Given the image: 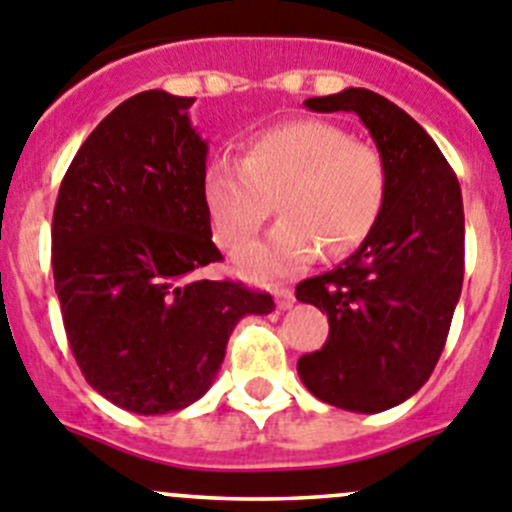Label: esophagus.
Here are the masks:
<instances>
[{
  "mask_svg": "<svg viewBox=\"0 0 512 512\" xmlns=\"http://www.w3.org/2000/svg\"><path fill=\"white\" fill-rule=\"evenodd\" d=\"M275 303H278L280 310L293 308V303H295L293 290H290V288H278V290H275Z\"/></svg>",
  "mask_w": 512,
  "mask_h": 512,
  "instance_id": "obj_1",
  "label": "esophagus"
}]
</instances>
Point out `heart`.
Listing matches in <instances>:
<instances>
[{"instance_id": "obj_1", "label": "heart", "mask_w": 512, "mask_h": 512, "mask_svg": "<svg viewBox=\"0 0 512 512\" xmlns=\"http://www.w3.org/2000/svg\"><path fill=\"white\" fill-rule=\"evenodd\" d=\"M386 189L384 156L318 118L255 133L242 161H212L202 179L204 207L224 247L250 240L278 202V227L234 255V267L250 283L290 278L321 247L328 257L356 250L379 222Z\"/></svg>"}]
</instances>
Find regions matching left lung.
Here are the masks:
<instances>
[{"label":"left lung","instance_id":"obj_1","mask_svg":"<svg viewBox=\"0 0 512 512\" xmlns=\"http://www.w3.org/2000/svg\"><path fill=\"white\" fill-rule=\"evenodd\" d=\"M303 105L356 113L389 174L381 217L361 247L295 288L331 326L321 351L300 356L305 389L331 407L376 414L422 389L450 333L465 278L460 181L432 136L374 90L346 88Z\"/></svg>","mask_w":512,"mask_h":512}]
</instances>
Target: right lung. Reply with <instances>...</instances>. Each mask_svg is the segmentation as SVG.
Masks as SVG:
<instances>
[{"mask_svg":"<svg viewBox=\"0 0 512 512\" xmlns=\"http://www.w3.org/2000/svg\"><path fill=\"white\" fill-rule=\"evenodd\" d=\"M191 103L166 90L123 100L75 154L52 214L55 293L75 361L100 396L146 417L202 399L234 326L275 310L272 295L197 278L222 252Z\"/></svg>","mask_w":512,"mask_h":512,"instance_id":"add662e5","label":"right lung"}]
</instances>
